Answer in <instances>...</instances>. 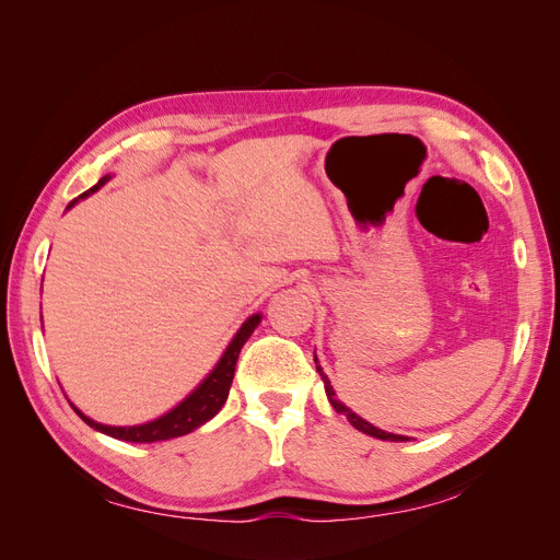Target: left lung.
<instances>
[{
    "mask_svg": "<svg viewBox=\"0 0 560 560\" xmlns=\"http://www.w3.org/2000/svg\"><path fill=\"white\" fill-rule=\"evenodd\" d=\"M315 364H317V360H315ZM317 374L322 376V381H325V389H327V397H329L331 406H334V409H336L338 413L348 416L350 425H352L354 430H360V432H364V434H369V436L383 439V442H406V436H401V434H393V432H383V430H378V428L371 425V422H366L364 418H360L358 413H352L346 404H341V401H338V399L334 397L336 393H334V389H331V385H329V378L325 376V371H322V366H317Z\"/></svg>",
    "mask_w": 560,
    "mask_h": 560,
    "instance_id": "obj_1",
    "label": "left lung"
}]
</instances>
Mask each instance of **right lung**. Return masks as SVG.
<instances>
[{"instance_id": "1", "label": "right lung", "mask_w": 560, "mask_h": 560, "mask_svg": "<svg viewBox=\"0 0 560 560\" xmlns=\"http://www.w3.org/2000/svg\"><path fill=\"white\" fill-rule=\"evenodd\" d=\"M109 179V175H105L100 179L93 189L83 191L79 198H86L91 194H95L100 186ZM79 198H74L67 210H70L74 202H79ZM261 322V315H252L243 322V327L238 329V334L233 336V341L229 343V348L224 350L222 360L217 362V366L210 371L208 378L202 381L194 393L186 397L184 401H179L175 409L167 411L165 416L156 418V420H149L144 425H130V428H116V425H103V422H95L93 418L83 416L77 406L72 404V409L77 411V416L91 425L93 430L103 432L107 436L114 439H121V442H132V444H151V442H165V439H175L182 434H189L196 428L206 425L210 418H214L222 409L226 397H229V389L233 383V374H235V362H238V354L243 350V346L247 343V338L252 336V331L257 329V325Z\"/></svg>"}]
</instances>
